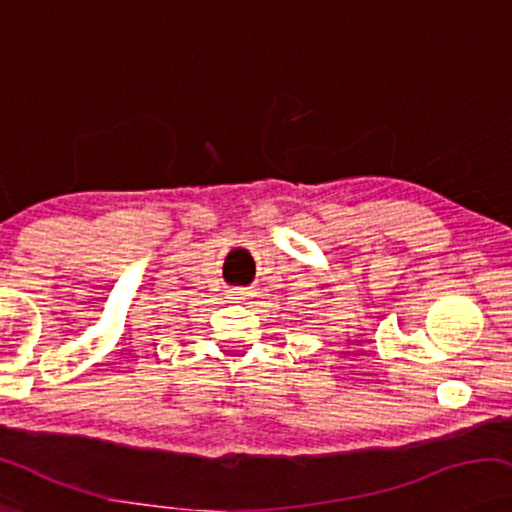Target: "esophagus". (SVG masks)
<instances>
[{
	"mask_svg": "<svg viewBox=\"0 0 512 512\" xmlns=\"http://www.w3.org/2000/svg\"><path fill=\"white\" fill-rule=\"evenodd\" d=\"M245 295V292L243 290H231V297H234V299H238V297H243Z\"/></svg>",
	"mask_w": 512,
	"mask_h": 512,
	"instance_id": "34e87169",
	"label": "esophagus"
}]
</instances>
